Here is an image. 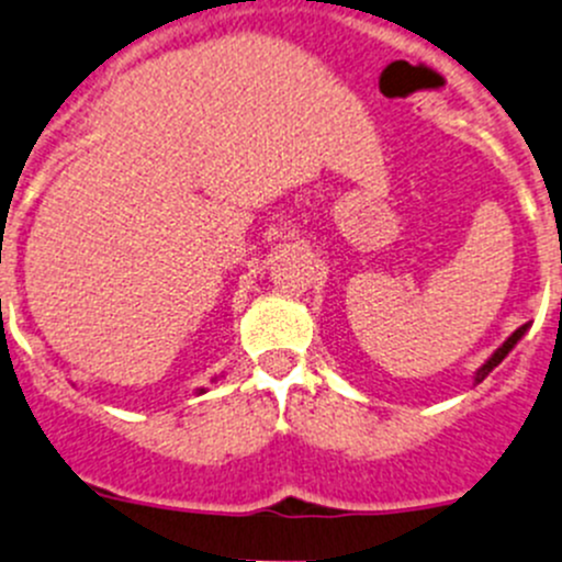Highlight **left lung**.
I'll use <instances>...</instances> for the list:
<instances>
[{
  "label": "left lung",
  "instance_id": "obj_1",
  "mask_svg": "<svg viewBox=\"0 0 562 562\" xmlns=\"http://www.w3.org/2000/svg\"><path fill=\"white\" fill-rule=\"evenodd\" d=\"M525 331H527V324H525V326H519V329H516V331H514V335H510V337H508V340H505V342H503V346H499V348H497V351H494V353H492V357H488V359H486V362H483V364H481V368H477V373H475V384H481V381H483V379H486V375H488V373H492V370H494V368H497V364H499V362H503V359H505V357H508V353H510V351H514V346H516V342H519V340H521V337H525Z\"/></svg>",
  "mask_w": 562,
  "mask_h": 562
}]
</instances>
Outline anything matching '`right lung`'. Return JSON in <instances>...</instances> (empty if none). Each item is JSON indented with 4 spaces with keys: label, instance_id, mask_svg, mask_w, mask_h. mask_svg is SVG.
<instances>
[{
    "label": "right lung",
    "instance_id": "obj_1",
    "mask_svg": "<svg viewBox=\"0 0 562 562\" xmlns=\"http://www.w3.org/2000/svg\"><path fill=\"white\" fill-rule=\"evenodd\" d=\"M214 381H216V379H214ZM203 392H205V390H198V395H203Z\"/></svg>",
    "mask_w": 562,
    "mask_h": 562
}]
</instances>
